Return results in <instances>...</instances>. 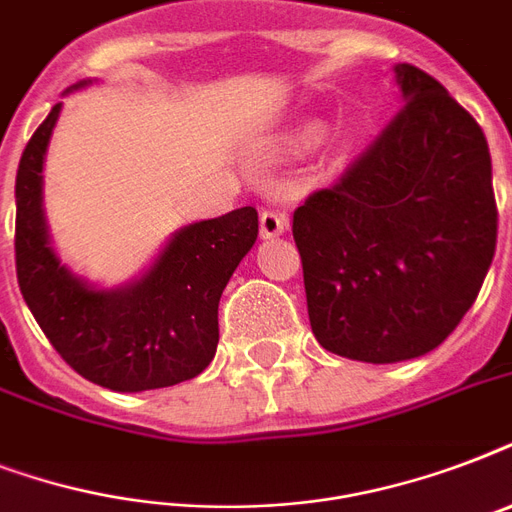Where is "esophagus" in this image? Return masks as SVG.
<instances>
[{"instance_id": "1", "label": "esophagus", "mask_w": 512, "mask_h": 512, "mask_svg": "<svg viewBox=\"0 0 512 512\" xmlns=\"http://www.w3.org/2000/svg\"><path fill=\"white\" fill-rule=\"evenodd\" d=\"M287 215L284 212H276V209H263L260 212V236L263 239H273V236H279V233L287 231Z\"/></svg>"}]
</instances>
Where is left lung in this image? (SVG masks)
<instances>
[{
	"mask_svg": "<svg viewBox=\"0 0 512 512\" xmlns=\"http://www.w3.org/2000/svg\"><path fill=\"white\" fill-rule=\"evenodd\" d=\"M396 79L404 108L292 217L313 335L366 364L438 348L476 303L497 247L484 130L417 66H396Z\"/></svg>",
	"mask_w": 512,
	"mask_h": 512,
	"instance_id": "obj_1",
	"label": "left lung"
}]
</instances>
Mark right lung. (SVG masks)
Listing matches in <instances>:
<instances>
[{"instance_id": "1", "label": "right lung", "mask_w": 512, "mask_h": 512, "mask_svg": "<svg viewBox=\"0 0 512 512\" xmlns=\"http://www.w3.org/2000/svg\"><path fill=\"white\" fill-rule=\"evenodd\" d=\"M58 114L60 103L31 135L15 177L23 300L60 358L100 388L138 393L193 380L215 358L217 305L255 244L257 209L185 225L143 279L122 289L90 287L60 265L44 225L42 164Z\"/></svg>"}]
</instances>
